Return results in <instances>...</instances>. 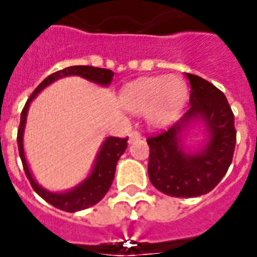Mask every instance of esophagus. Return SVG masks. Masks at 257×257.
<instances>
[{
	"mask_svg": "<svg viewBox=\"0 0 257 257\" xmlns=\"http://www.w3.org/2000/svg\"><path fill=\"white\" fill-rule=\"evenodd\" d=\"M140 139H142V135L139 132H136V131H133V132H131V135H129V143L139 142Z\"/></svg>",
	"mask_w": 257,
	"mask_h": 257,
	"instance_id": "obj_1",
	"label": "esophagus"
}]
</instances>
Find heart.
Returning a JSON list of instances; mask_svg holds the SVG:
<instances>
[{
    "label": "heart",
    "instance_id": "1",
    "mask_svg": "<svg viewBox=\"0 0 257 257\" xmlns=\"http://www.w3.org/2000/svg\"><path fill=\"white\" fill-rule=\"evenodd\" d=\"M186 99V86L178 76L156 75L140 78L125 86L120 101L133 114L146 113L148 124L164 128L174 120Z\"/></svg>",
    "mask_w": 257,
    "mask_h": 257
}]
</instances>
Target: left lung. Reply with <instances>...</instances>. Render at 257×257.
<instances>
[{"mask_svg":"<svg viewBox=\"0 0 257 257\" xmlns=\"http://www.w3.org/2000/svg\"><path fill=\"white\" fill-rule=\"evenodd\" d=\"M186 76L191 86L189 110L168 131L147 139L151 183L176 198L210 193L228 171L236 146L234 115L224 93L201 76ZM198 122L207 140L197 150H189L184 132Z\"/></svg>","mask_w":257,"mask_h":257,"instance_id":"obj_1","label":"left lung"}]
</instances>
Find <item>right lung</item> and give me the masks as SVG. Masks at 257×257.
<instances>
[{
	"label": "right lung",
	"mask_w": 257,
	"mask_h": 257,
	"mask_svg": "<svg viewBox=\"0 0 257 257\" xmlns=\"http://www.w3.org/2000/svg\"><path fill=\"white\" fill-rule=\"evenodd\" d=\"M81 76L83 79L93 82L99 86H109L113 81L114 72L106 68L91 67V66H71V67L63 68L60 71H56L47 76L46 79L37 86L35 91L31 94V97L25 103L24 109L21 111V118H20L19 132H17V144H19V152L23 167H24L25 175L28 178L29 183L32 189L36 191L44 201L51 203L52 206L58 207L60 210L68 211V213H75V211L85 210L87 207L94 206L101 199L105 197V194L109 191L113 179H114L115 166L117 162L124 154L126 147H128V137L120 139V137H106L102 146L99 148L97 158L94 160L93 168L87 175L86 179L66 191H50L39 185L36 179L33 178L32 172L29 170L28 162L25 158L24 152V131L27 124V115H28L29 105L33 99L37 97V94L44 90L47 86L54 83L58 79L66 78V76Z\"/></svg>",
	"instance_id": "right-lung-1"
}]
</instances>
